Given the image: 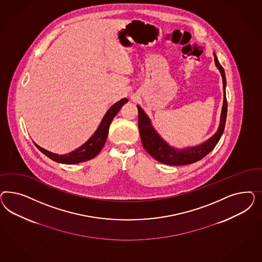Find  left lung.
I'll return each mask as SVG.
<instances>
[{
	"label": "left lung",
	"mask_w": 262,
	"mask_h": 262,
	"mask_svg": "<svg viewBox=\"0 0 262 262\" xmlns=\"http://www.w3.org/2000/svg\"><path fill=\"white\" fill-rule=\"evenodd\" d=\"M215 65L219 69L223 78V88H224V102H223L222 112L220 118V125L218 130L214 135H212L206 142L195 146L188 147L182 150L174 149L171 147L168 143L162 139V137L157 133V130L151 126V120L146 115L142 108L137 105L138 110V127L139 134L141 137L143 147L149 155L159 162L164 163L167 165H186L194 163L198 160H201L206 157L207 154L214 149L218 141L220 140L224 128L226 125L227 118V111H228V103L226 98V76L222 65L219 63L217 56L214 54Z\"/></svg>",
	"instance_id": "1"
}]
</instances>
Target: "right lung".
Returning a JSON list of instances; mask_svg holds the SVG:
<instances>
[{
    "instance_id": "right-lung-1",
    "label": "right lung",
    "mask_w": 262,
    "mask_h": 262,
    "mask_svg": "<svg viewBox=\"0 0 262 262\" xmlns=\"http://www.w3.org/2000/svg\"><path fill=\"white\" fill-rule=\"evenodd\" d=\"M127 102V99L124 98L120 100L119 102L114 103L108 111H106L105 115L103 116V120L100 124V126L97 128L94 135H92L86 142L81 145L77 150L71 151L66 155H57L53 154L51 151H47L43 148H41L37 144L35 146L40 151H42L45 156H47L49 159L63 163V164H76L79 162L88 161L89 159L95 158L96 156L103 149V145L107 138L108 135V128L111 126V123L113 118L116 116V114L121 110V106Z\"/></svg>"
}]
</instances>
